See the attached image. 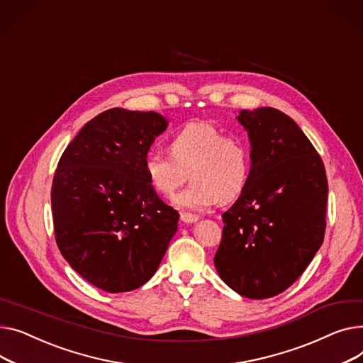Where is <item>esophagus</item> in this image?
<instances>
[{"label": "esophagus", "mask_w": 363, "mask_h": 363, "mask_svg": "<svg viewBox=\"0 0 363 363\" xmlns=\"http://www.w3.org/2000/svg\"><path fill=\"white\" fill-rule=\"evenodd\" d=\"M180 220L186 224H191V223H196L199 220V216L196 214H191V212H182Z\"/></svg>", "instance_id": "34e87169"}]
</instances>
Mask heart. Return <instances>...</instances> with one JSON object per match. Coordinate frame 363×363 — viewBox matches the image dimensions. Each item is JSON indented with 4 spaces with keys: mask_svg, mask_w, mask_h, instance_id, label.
<instances>
[{
    "mask_svg": "<svg viewBox=\"0 0 363 363\" xmlns=\"http://www.w3.org/2000/svg\"><path fill=\"white\" fill-rule=\"evenodd\" d=\"M169 152H147L143 161L149 183L172 196L186 182L191 184L174 196V205L205 209L230 202L245 189L250 172V149L239 136H227L211 123H189L169 140Z\"/></svg>",
    "mask_w": 363,
    "mask_h": 363,
    "instance_id": "obj_1",
    "label": "heart"
}]
</instances>
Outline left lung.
<instances>
[{"label":"left lung","mask_w":363,"mask_h":363,"mask_svg":"<svg viewBox=\"0 0 363 363\" xmlns=\"http://www.w3.org/2000/svg\"><path fill=\"white\" fill-rule=\"evenodd\" d=\"M238 120L250 139L252 167L223 214L214 264L234 291L268 299L299 279L321 247L328 182L321 157L289 116L265 106Z\"/></svg>","instance_id":"obj_1"}]
</instances>
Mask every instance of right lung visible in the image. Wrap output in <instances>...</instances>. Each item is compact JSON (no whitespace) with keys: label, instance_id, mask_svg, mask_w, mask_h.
<instances>
[{"label":"right lung","instance_id":"1","mask_svg":"<svg viewBox=\"0 0 363 363\" xmlns=\"http://www.w3.org/2000/svg\"><path fill=\"white\" fill-rule=\"evenodd\" d=\"M165 127L154 111L106 110L83 125L58 161L51 189L57 246L104 291L143 286L177 231L179 212L158 196L143 167Z\"/></svg>","mask_w":363,"mask_h":363}]
</instances>
